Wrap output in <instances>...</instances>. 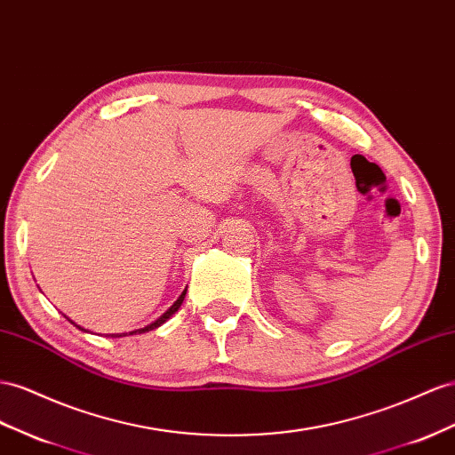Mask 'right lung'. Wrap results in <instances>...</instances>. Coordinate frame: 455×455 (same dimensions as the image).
I'll return each mask as SVG.
<instances>
[{
    "label": "right lung",
    "mask_w": 455,
    "mask_h": 455,
    "mask_svg": "<svg viewBox=\"0 0 455 455\" xmlns=\"http://www.w3.org/2000/svg\"><path fill=\"white\" fill-rule=\"evenodd\" d=\"M188 291V289H186ZM186 291H183L181 294H180V299L174 302V304H172L170 306V308L161 315V317H158L156 319V322H153L151 325H147V327H141V329H136V331H130V333H116V335H108V337H126V335H138V333H147V331H153V329H156V327H161L164 322H166V319L168 317H172V314H176L178 310H180V306H181V302H183V299H186ZM68 319V317H67ZM68 322L70 323H75V322H72V319H68ZM76 325V323H75ZM80 331H85L84 327H80V325H76Z\"/></svg>",
    "instance_id": "1"
}]
</instances>
